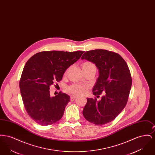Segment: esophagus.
Masks as SVG:
<instances>
[{
  "mask_svg": "<svg viewBox=\"0 0 155 155\" xmlns=\"http://www.w3.org/2000/svg\"><path fill=\"white\" fill-rule=\"evenodd\" d=\"M77 97V96H71V98H70V101H74V100Z\"/></svg>",
  "mask_w": 155,
  "mask_h": 155,
  "instance_id": "esophagus-1",
  "label": "esophagus"
}]
</instances>
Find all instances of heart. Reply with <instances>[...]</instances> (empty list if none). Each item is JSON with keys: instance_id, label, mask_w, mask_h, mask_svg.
<instances>
[{"instance_id": "heart-1", "label": "heart", "mask_w": 155, "mask_h": 155, "mask_svg": "<svg viewBox=\"0 0 155 155\" xmlns=\"http://www.w3.org/2000/svg\"><path fill=\"white\" fill-rule=\"evenodd\" d=\"M81 66L84 71L91 70V69H96V67L95 66V64L89 61H84V63H82ZM85 89H86V87L85 86L74 84L69 86L67 89V90L69 93L72 94L73 95H81L85 93Z\"/></svg>"}]
</instances>
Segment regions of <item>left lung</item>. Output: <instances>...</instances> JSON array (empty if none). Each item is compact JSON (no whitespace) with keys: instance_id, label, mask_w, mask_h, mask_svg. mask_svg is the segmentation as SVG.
<instances>
[{"instance_id":"left-lung-1","label":"left lung","mask_w":155,"mask_h":155,"mask_svg":"<svg viewBox=\"0 0 155 155\" xmlns=\"http://www.w3.org/2000/svg\"><path fill=\"white\" fill-rule=\"evenodd\" d=\"M81 59L94 63L99 70L93 94L99 96L104 93L99 101L87 98L83 116L95 125L106 124L116 118L127 103L132 85L129 68L119 54L104 49L85 52Z\"/></svg>"}]
</instances>
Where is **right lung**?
Returning a JSON list of instances; mask_svg holds the SVG:
<instances>
[{
  "instance_id": "add662e5",
  "label": "right lung",
  "mask_w": 155,
  "mask_h": 155,
  "mask_svg": "<svg viewBox=\"0 0 155 155\" xmlns=\"http://www.w3.org/2000/svg\"><path fill=\"white\" fill-rule=\"evenodd\" d=\"M84 52L44 51L26 63L20 80V92L28 114L38 124L51 125L63 117L70 97L61 92L51 97L50 87L62 80L67 69Z\"/></svg>"
}]
</instances>
